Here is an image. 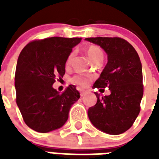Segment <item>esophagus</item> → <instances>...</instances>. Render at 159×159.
Instances as JSON below:
<instances>
[{"instance_id":"esophagus-1","label":"esophagus","mask_w":159,"mask_h":159,"mask_svg":"<svg viewBox=\"0 0 159 159\" xmlns=\"http://www.w3.org/2000/svg\"><path fill=\"white\" fill-rule=\"evenodd\" d=\"M80 92H81V93H80V95H81V96H83V95H84V94H85V93H86L87 92H88V90H86V89H81V90H80Z\"/></svg>"}]
</instances>
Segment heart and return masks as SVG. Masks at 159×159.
<instances>
[{
	"instance_id": "b5f03b06",
	"label": "heart",
	"mask_w": 159,
	"mask_h": 159,
	"mask_svg": "<svg viewBox=\"0 0 159 159\" xmlns=\"http://www.w3.org/2000/svg\"><path fill=\"white\" fill-rule=\"evenodd\" d=\"M86 53L91 62H93L98 59H100V58L103 59V52L97 46H89V48H87ZM73 58H74V52H70L69 56L67 57V59H66V66H69L71 64ZM90 81H91V78L89 76H83V75H76L70 79V83H73V84L79 85L81 87H87L90 83Z\"/></svg>"
}]
</instances>
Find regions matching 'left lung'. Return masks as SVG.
<instances>
[{
	"label": "left lung",
	"instance_id": "left-lung-1",
	"mask_svg": "<svg viewBox=\"0 0 159 159\" xmlns=\"http://www.w3.org/2000/svg\"><path fill=\"white\" fill-rule=\"evenodd\" d=\"M107 54V66L93 88L108 87L110 95L100 97L88 115L93 126L104 133L120 134L133 125L140 113L143 96L142 66L133 46L119 37H90Z\"/></svg>",
	"mask_w": 159,
	"mask_h": 159
}]
</instances>
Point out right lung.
<instances>
[{
	"mask_svg": "<svg viewBox=\"0 0 159 159\" xmlns=\"http://www.w3.org/2000/svg\"><path fill=\"white\" fill-rule=\"evenodd\" d=\"M82 38L49 37L28 43L20 52L15 72L16 102L25 123L40 133L66 123L70 107L80 98L76 86L60 93L52 88L66 73V62Z\"/></svg>",
	"mask_w": 159,
	"mask_h": 159,
	"instance_id": "1",
	"label": "right lung"
}]
</instances>
